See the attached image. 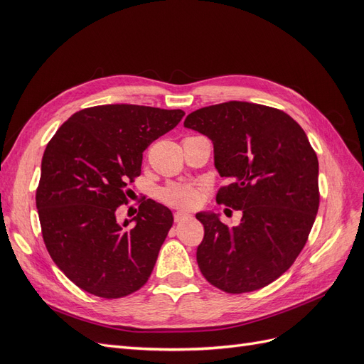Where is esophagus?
Instances as JSON below:
<instances>
[{
  "label": "esophagus",
  "instance_id": "esophagus-1",
  "mask_svg": "<svg viewBox=\"0 0 364 364\" xmlns=\"http://www.w3.org/2000/svg\"><path fill=\"white\" fill-rule=\"evenodd\" d=\"M190 214L188 213H183V211H176L174 213V222H182L183 218H188Z\"/></svg>",
  "mask_w": 364,
  "mask_h": 364
}]
</instances>
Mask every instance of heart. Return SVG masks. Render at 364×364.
I'll use <instances>...</instances> for the list:
<instances>
[{
	"label": "heart",
	"instance_id": "1",
	"mask_svg": "<svg viewBox=\"0 0 364 364\" xmlns=\"http://www.w3.org/2000/svg\"><path fill=\"white\" fill-rule=\"evenodd\" d=\"M161 199L176 208L191 209L199 203V190L191 185H170L161 191Z\"/></svg>",
	"mask_w": 364,
	"mask_h": 364
}]
</instances>
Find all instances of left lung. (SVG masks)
Returning a JSON list of instances; mask_svg holds the SVG:
<instances>
[{"label": "left lung", "mask_w": 364, "mask_h": 364, "mask_svg": "<svg viewBox=\"0 0 364 364\" xmlns=\"http://www.w3.org/2000/svg\"><path fill=\"white\" fill-rule=\"evenodd\" d=\"M183 126L208 136L214 165L230 183L217 202L240 209L229 228L211 211L197 213L205 235L197 264L226 293L266 287L304 249L318 209V161L305 132L279 109L228 102L191 112Z\"/></svg>", "instance_id": "8db88e82"}]
</instances>
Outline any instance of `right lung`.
I'll return each instance as SVG.
<instances>
[{
    "label": "right lung",
    "instance_id": "1",
    "mask_svg": "<svg viewBox=\"0 0 364 364\" xmlns=\"http://www.w3.org/2000/svg\"><path fill=\"white\" fill-rule=\"evenodd\" d=\"M183 115L181 109L94 106L71 115L48 142L36 190L42 237L53 261L77 287L117 299L150 278L173 225L171 211L147 199L123 225L115 213L127 203L142 151Z\"/></svg>",
    "mask_w": 364,
    "mask_h": 364
}]
</instances>
